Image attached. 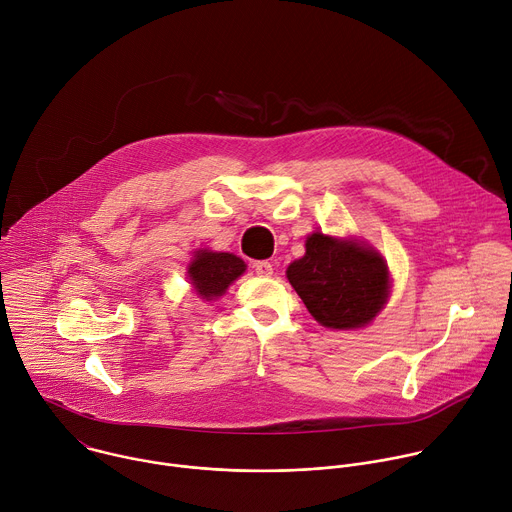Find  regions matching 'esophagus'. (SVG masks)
<instances>
[{"label": "esophagus", "mask_w": 512, "mask_h": 512, "mask_svg": "<svg viewBox=\"0 0 512 512\" xmlns=\"http://www.w3.org/2000/svg\"><path fill=\"white\" fill-rule=\"evenodd\" d=\"M253 269L259 277H271L273 275V265L269 261H255Z\"/></svg>", "instance_id": "obj_1"}]
</instances>
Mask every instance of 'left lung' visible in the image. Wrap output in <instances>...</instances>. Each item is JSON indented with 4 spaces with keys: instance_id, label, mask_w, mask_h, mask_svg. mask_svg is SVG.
Instances as JSON below:
<instances>
[{
    "instance_id": "8db88e82",
    "label": "left lung",
    "mask_w": 512,
    "mask_h": 512,
    "mask_svg": "<svg viewBox=\"0 0 512 512\" xmlns=\"http://www.w3.org/2000/svg\"><path fill=\"white\" fill-rule=\"evenodd\" d=\"M287 279L315 321L329 329L368 325L390 295V271L374 247L319 231L307 237L305 255L287 267Z\"/></svg>"
}]
</instances>
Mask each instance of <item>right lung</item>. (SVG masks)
Returning a JSON list of instances; mask_svg holds the SVG:
<instances>
[{
  "label": "right lung",
  "mask_w": 512,
  "mask_h": 512,
  "mask_svg": "<svg viewBox=\"0 0 512 512\" xmlns=\"http://www.w3.org/2000/svg\"><path fill=\"white\" fill-rule=\"evenodd\" d=\"M247 265L233 253H217L199 249L189 263V279L201 299L213 301L221 297L229 285L245 273Z\"/></svg>",
  "instance_id": "right-lung-1"
}]
</instances>
